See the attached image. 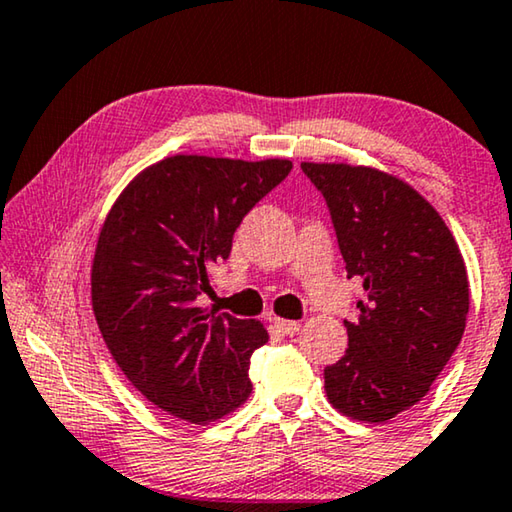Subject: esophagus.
<instances>
[{
	"label": "esophagus",
	"instance_id": "34e87169",
	"mask_svg": "<svg viewBox=\"0 0 512 512\" xmlns=\"http://www.w3.org/2000/svg\"><path fill=\"white\" fill-rule=\"evenodd\" d=\"M273 326H276V329L285 335H294L301 329L299 322H289V319H280V317H273Z\"/></svg>",
	"mask_w": 512,
	"mask_h": 512
}]
</instances>
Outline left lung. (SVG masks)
<instances>
[{
  "instance_id": "8db88e82",
  "label": "left lung",
  "mask_w": 512,
  "mask_h": 512,
  "mask_svg": "<svg viewBox=\"0 0 512 512\" xmlns=\"http://www.w3.org/2000/svg\"><path fill=\"white\" fill-rule=\"evenodd\" d=\"M329 204L347 278H361L349 347L324 370L340 414L386 423L430 391L460 345L469 280L437 209L409 183L375 167L301 163Z\"/></svg>"
}]
</instances>
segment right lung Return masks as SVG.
Listing matches in <instances>:
<instances>
[{"label":"right lung","mask_w":512,"mask_h":512,"mask_svg":"<svg viewBox=\"0 0 512 512\" xmlns=\"http://www.w3.org/2000/svg\"><path fill=\"white\" fill-rule=\"evenodd\" d=\"M289 170L287 158H163L128 183L101 227L91 264L98 329L126 379L181 421H216L253 391L250 356L269 333L200 308L197 296L230 257L243 216Z\"/></svg>","instance_id":"add662e5"}]
</instances>
